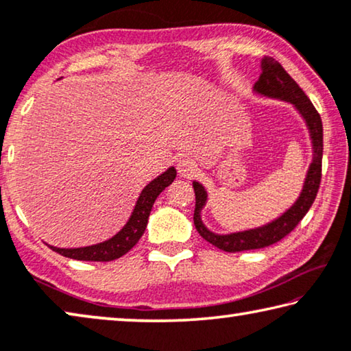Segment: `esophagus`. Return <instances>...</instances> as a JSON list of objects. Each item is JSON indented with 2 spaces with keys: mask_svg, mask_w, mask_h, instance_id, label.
Returning <instances> with one entry per match:
<instances>
[{
  "mask_svg": "<svg viewBox=\"0 0 351 351\" xmlns=\"http://www.w3.org/2000/svg\"><path fill=\"white\" fill-rule=\"evenodd\" d=\"M176 169H178V173H180L182 178H192L197 173V164L189 158L178 160Z\"/></svg>",
  "mask_w": 351,
  "mask_h": 351,
  "instance_id": "1",
  "label": "esophagus"
}]
</instances>
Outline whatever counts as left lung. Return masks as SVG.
<instances>
[{
    "instance_id": "left-lung-1",
    "label": "left lung",
    "mask_w": 351,
    "mask_h": 351,
    "mask_svg": "<svg viewBox=\"0 0 351 351\" xmlns=\"http://www.w3.org/2000/svg\"><path fill=\"white\" fill-rule=\"evenodd\" d=\"M254 91L260 96L280 99V101L293 104L302 118H304L309 135L312 140V162L307 170L304 186L298 197V200L287 209V211L274 219L273 222L257 228L244 230V232L217 234L205 227L202 222V209L205 208L208 200V192L198 181H193V192H195V211H193V223L197 232L209 244L216 245L226 252H241V250H252L268 247V245L280 241L287 234L295 230L301 219L309 211L313 200H315L318 187L322 181V158H323V124L322 118L315 107L312 106L309 97L301 90L300 85L287 74V71L279 62L269 56L261 60V74L255 83Z\"/></svg>"
}]
</instances>
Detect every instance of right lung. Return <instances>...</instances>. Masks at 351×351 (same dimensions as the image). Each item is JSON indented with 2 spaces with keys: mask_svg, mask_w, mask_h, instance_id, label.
<instances>
[{
  "mask_svg": "<svg viewBox=\"0 0 351 351\" xmlns=\"http://www.w3.org/2000/svg\"><path fill=\"white\" fill-rule=\"evenodd\" d=\"M175 178V167H170L169 170L164 171V173L154 178L148 186H145V189L140 193L137 203H135L134 211L130 214L129 221L125 222V226L119 230L114 237L107 239V241L75 249H61L55 247V245H49V247L62 255V257L82 261H112L123 257V255L128 254L129 250L138 243V239L142 238L146 223H148L151 208H153L156 198L159 197V193L164 191L167 186H170L171 182H173Z\"/></svg>",
  "mask_w": 351,
  "mask_h": 351,
  "instance_id": "add662e5",
  "label": "right lung"
}]
</instances>
